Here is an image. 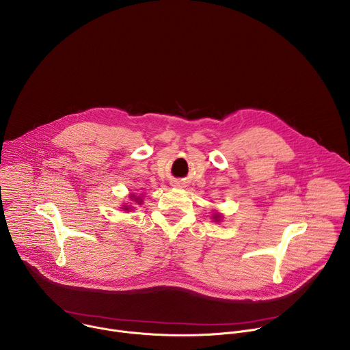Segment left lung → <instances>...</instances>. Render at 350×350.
Returning a JSON list of instances; mask_svg holds the SVG:
<instances>
[{
	"label": "left lung",
	"instance_id": "8db88e82",
	"mask_svg": "<svg viewBox=\"0 0 350 350\" xmlns=\"http://www.w3.org/2000/svg\"><path fill=\"white\" fill-rule=\"evenodd\" d=\"M220 217H221L220 213H213V217H212V219H215V221H220Z\"/></svg>",
	"mask_w": 350,
	"mask_h": 350
}]
</instances>
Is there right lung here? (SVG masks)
<instances>
[{"label":"right lung","instance_id":"right-lung-1","mask_svg":"<svg viewBox=\"0 0 350 350\" xmlns=\"http://www.w3.org/2000/svg\"><path fill=\"white\" fill-rule=\"evenodd\" d=\"M130 198H131V201H134L135 204H142V198H141V197H137V196L131 194V196H130ZM123 209H124V211H130V209H131V206L124 205V206H123Z\"/></svg>","mask_w":350,"mask_h":350}]
</instances>
